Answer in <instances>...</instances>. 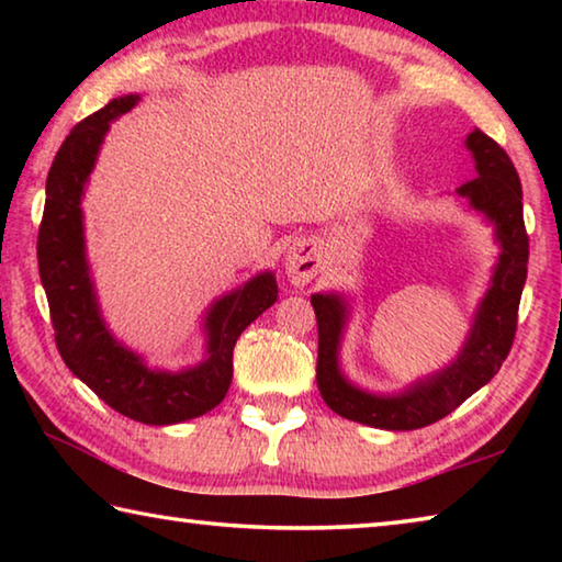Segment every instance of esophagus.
<instances>
[{"instance_id": "34e87169", "label": "esophagus", "mask_w": 562, "mask_h": 562, "mask_svg": "<svg viewBox=\"0 0 562 562\" xmlns=\"http://www.w3.org/2000/svg\"><path fill=\"white\" fill-rule=\"evenodd\" d=\"M284 270L294 284H307L319 272V247L315 240H300L284 258Z\"/></svg>"}]
</instances>
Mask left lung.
Masks as SVG:
<instances>
[{
    "instance_id": "1",
    "label": "left lung",
    "mask_w": 562,
    "mask_h": 562,
    "mask_svg": "<svg viewBox=\"0 0 562 562\" xmlns=\"http://www.w3.org/2000/svg\"><path fill=\"white\" fill-rule=\"evenodd\" d=\"M465 146L475 158V178L459 186V195L469 198L475 211L486 213L496 223L503 252L491 290L481 302L471 337L451 367L414 384L398 396H372L359 392L341 379L337 369V345L347 315L345 304L335 294L312 297L319 331V394L331 412L349 422L389 431H412L436 424L498 374L513 347V339H516L530 247L526 221H522L520 178L510 156L483 131L475 128Z\"/></svg>"
}]
</instances>
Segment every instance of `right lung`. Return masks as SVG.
<instances>
[{
	"mask_svg": "<svg viewBox=\"0 0 562 562\" xmlns=\"http://www.w3.org/2000/svg\"><path fill=\"white\" fill-rule=\"evenodd\" d=\"M138 97L133 93L109 101L101 111L76 123L56 150L46 178L36 258L49 300L54 341L66 367L113 412L140 424L166 426L203 416L223 402L233 382L235 341L250 322L272 307L278 300V282L265 272L215 302L207 315L211 357L188 372H150L136 355L113 341L99 317L83 260L79 201L109 123L131 111Z\"/></svg>",
	"mask_w": 562,
	"mask_h": 562,
	"instance_id": "1",
	"label": "right lung"
}]
</instances>
